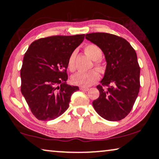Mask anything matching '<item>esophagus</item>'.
<instances>
[{"mask_svg":"<svg viewBox=\"0 0 159 159\" xmlns=\"http://www.w3.org/2000/svg\"><path fill=\"white\" fill-rule=\"evenodd\" d=\"M80 90L84 91V92H87V91L89 90V88H86V87H81V88H80Z\"/></svg>","mask_w":159,"mask_h":159,"instance_id":"34e87169","label":"esophagus"}]
</instances>
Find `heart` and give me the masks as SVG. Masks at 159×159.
<instances>
[{"instance_id":"1","label":"heart","mask_w":159,"mask_h":159,"mask_svg":"<svg viewBox=\"0 0 159 159\" xmlns=\"http://www.w3.org/2000/svg\"><path fill=\"white\" fill-rule=\"evenodd\" d=\"M84 52L88 56L95 60V66L101 72L104 71L103 63L99 60L102 56V51L98 45L95 44H88L84 47ZM76 51H73L69 56L68 59V68L73 71L76 69L75 64ZM99 80V74L95 69L88 71H79L71 77V82L74 84L82 87H88L95 84Z\"/></svg>"}]
</instances>
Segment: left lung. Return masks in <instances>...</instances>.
Here are the masks:
<instances>
[{
	"label": "left lung",
	"mask_w": 159,
	"mask_h": 159,
	"mask_svg": "<svg viewBox=\"0 0 159 159\" xmlns=\"http://www.w3.org/2000/svg\"><path fill=\"white\" fill-rule=\"evenodd\" d=\"M87 40L98 45L107 62L95 110L108 121H119L131 111L140 90V73L136 52L121 37L105 32L87 34Z\"/></svg>",
	"instance_id": "8db88e82"
}]
</instances>
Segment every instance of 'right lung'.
Wrapping results in <instances>:
<instances>
[{
	"instance_id": "add662e5",
	"label": "right lung",
	"mask_w": 159,
	"mask_h": 159,
	"mask_svg": "<svg viewBox=\"0 0 159 159\" xmlns=\"http://www.w3.org/2000/svg\"><path fill=\"white\" fill-rule=\"evenodd\" d=\"M84 34L53 35L31 43L21 69V92L32 114L39 120L58 118L67 110L71 96L79 90L66 83L70 54Z\"/></svg>"
}]
</instances>
